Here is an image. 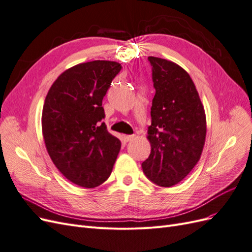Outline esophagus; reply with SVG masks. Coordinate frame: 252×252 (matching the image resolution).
<instances>
[{
  "label": "esophagus",
  "instance_id": "34e87169",
  "mask_svg": "<svg viewBox=\"0 0 252 252\" xmlns=\"http://www.w3.org/2000/svg\"><path fill=\"white\" fill-rule=\"evenodd\" d=\"M134 138V134H124L123 135V140L125 141V142H129V141H131L132 139Z\"/></svg>",
  "mask_w": 252,
  "mask_h": 252
}]
</instances>
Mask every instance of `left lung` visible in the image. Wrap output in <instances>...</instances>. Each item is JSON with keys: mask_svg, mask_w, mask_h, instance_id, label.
I'll list each match as a JSON object with an SVG mask.
<instances>
[{"mask_svg": "<svg viewBox=\"0 0 252 252\" xmlns=\"http://www.w3.org/2000/svg\"><path fill=\"white\" fill-rule=\"evenodd\" d=\"M156 94L147 138L151 152L143 172L155 184H178L199 162L206 138V116L194 84L182 67L148 57Z\"/></svg>", "mask_w": 252, "mask_h": 252, "instance_id": "obj_1", "label": "left lung"}]
</instances>
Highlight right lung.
<instances>
[{"label": "right lung", "mask_w": 252, "mask_h": 252, "mask_svg": "<svg viewBox=\"0 0 252 252\" xmlns=\"http://www.w3.org/2000/svg\"><path fill=\"white\" fill-rule=\"evenodd\" d=\"M122 66L93 61L64 71L45 98L42 131L53 164L73 184L94 188L109 178L121 142L105 123L103 97Z\"/></svg>", "instance_id": "right-lung-1"}]
</instances>
